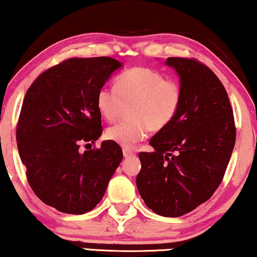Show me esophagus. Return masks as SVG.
<instances>
[{
    "instance_id": "esophagus-1",
    "label": "esophagus",
    "mask_w": 257,
    "mask_h": 257,
    "mask_svg": "<svg viewBox=\"0 0 257 257\" xmlns=\"http://www.w3.org/2000/svg\"><path fill=\"white\" fill-rule=\"evenodd\" d=\"M123 155H124V158H132L135 157V153L129 151V149H123Z\"/></svg>"
}]
</instances>
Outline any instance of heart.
Masks as SVG:
<instances>
[{
  "label": "heart",
  "mask_w": 257,
  "mask_h": 257,
  "mask_svg": "<svg viewBox=\"0 0 257 257\" xmlns=\"http://www.w3.org/2000/svg\"><path fill=\"white\" fill-rule=\"evenodd\" d=\"M183 90L179 82L167 79L149 67H133L116 79L115 87L103 86L97 92L96 104L106 121L121 115L124 105H131V121L109 126L105 138L123 148H133L148 135L161 131L173 121L179 109Z\"/></svg>",
  "instance_id": "b5f03b06"
}]
</instances>
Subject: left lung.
Here are the masks:
<instances>
[{"label": "left lung", "mask_w": 257, "mask_h": 257, "mask_svg": "<svg viewBox=\"0 0 257 257\" xmlns=\"http://www.w3.org/2000/svg\"><path fill=\"white\" fill-rule=\"evenodd\" d=\"M183 90L177 115L139 154L136 186L145 204L180 217L210 199L222 181L236 140L230 100L218 77L194 59L167 58Z\"/></svg>", "instance_id": "left-lung-1"}]
</instances>
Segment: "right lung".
<instances>
[{"mask_svg": "<svg viewBox=\"0 0 257 257\" xmlns=\"http://www.w3.org/2000/svg\"><path fill=\"white\" fill-rule=\"evenodd\" d=\"M122 66L109 57L72 58L41 73L26 92L16 128L19 154L34 193L60 212L95 209L121 164L115 142L84 153L79 145L102 135L97 92Z\"/></svg>", "mask_w": 257, "mask_h": 257, "instance_id": "right-lung-1", "label": "right lung"}]
</instances>
